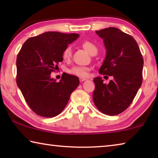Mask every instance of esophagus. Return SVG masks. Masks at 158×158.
<instances>
[{
  "instance_id": "esophagus-1",
  "label": "esophagus",
  "mask_w": 158,
  "mask_h": 158,
  "mask_svg": "<svg viewBox=\"0 0 158 158\" xmlns=\"http://www.w3.org/2000/svg\"><path fill=\"white\" fill-rule=\"evenodd\" d=\"M85 80H86V79H85V78H82V77H80V78H79V81H80V82H83V81H84Z\"/></svg>"
}]
</instances>
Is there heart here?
I'll use <instances>...</instances> for the list:
<instances>
[{"label": "heart", "instance_id": "heart-1", "mask_svg": "<svg viewBox=\"0 0 158 158\" xmlns=\"http://www.w3.org/2000/svg\"><path fill=\"white\" fill-rule=\"evenodd\" d=\"M82 46L90 53V54H91L95 50H97V48L95 46V44H93L92 42L89 41L84 42V43L82 44ZM72 52H73V49H72V47L70 46H68L65 47L62 53V56L63 59L66 61L70 60V58L72 57ZM89 71L90 68H88V67L74 66L71 69H69V73L71 74H73L74 76L81 77H88L89 75Z\"/></svg>", "mask_w": 158, "mask_h": 158}]
</instances>
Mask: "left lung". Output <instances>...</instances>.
Listing matches in <instances>:
<instances>
[{"label": "left lung", "instance_id": "8db88e82", "mask_svg": "<svg viewBox=\"0 0 158 158\" xmlns=\"http://www.w3.org/2000/svg\"><path fill=\"white\" fill-rule=\"evenodd\" d=\"M95 32L103 40L106 52L99 73L112 76L114 80L106 84L101 77L94 78L93 100L102 113L115 116L131 105L141 87L143 59L130 35L114 27Z\"/></svg>", "mask_w": 158, "mask_h": 158}]
</instances>
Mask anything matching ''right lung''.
<instances>
[{"instance_id":"obj_1","label":"right lung","mask_w":158,"mask_h":158,"mask_svg":"<svg viewBox=\"0 0 158 158\" xmlns=\"http://www.w3.org/2000/svg\"><path fill=\"white\" fill-rule=\"evenodd\" d=\"M79 37L49 31L28 39L17 58V84L30 108L39 116L60 114L79 84L77 77L63 74L59 82L50 74L62 62L65 48Z\"/></svg>"}]
</instances>
